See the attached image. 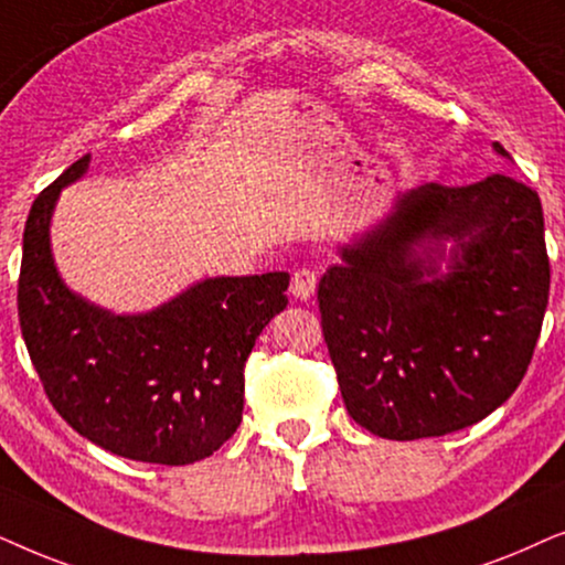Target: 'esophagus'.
<instances>
[{
	"label": "esophagus",
	"mask_w": 565,
	"mask_h": 565,
	"mask_svg": "<svg viewBox=\"0 0 565 565\" xmlns=\"http://www.w3.org/2000/svg\"><path fill=\"white\" fill-rule=\"evenodd\" d=\"M315 289H318V270L302 266L291 274V295L297 299H310Z\"/></svg>",
	"instance_id": "esophagus-1"
}]
</instances>
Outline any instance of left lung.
<instances>
[{
    "label": "left lung",
    "instance_id": "1",
    "mask_svg": "<svg viewBox=\"0 0 565 565\" xmlns=\"http://www.w3.org/2000/svg\"><path fill=\"white\" fill-rule=\"evenodd\" d=\"M445 236L458 239L450 274L424 282L434 268L412 245ZM547 295L543 204L522 180L493 172L401 195L395 214L320 278V326L345 411L397 441L478 424L527 374Z\"/></svg>",
    "mask_w": 565,
    "mask_h": 565
}]
</instances>
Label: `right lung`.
I'll return each mask as SVG.
<instances>
[{
	"label": "right lung",
	"mask_w": 565,
	"mask_h": 565,
	"mask_svg": "<svg viewBox=\"0 0 565 565\" xmlns=\"http://www.w3.org/2000/svg\"><path fill=\"white\" fill-rule=\"evenodd\" d=\"M89 154L38 193L22 232L18 315L51 405L74 431L137 462L191 465L243 420L245 361L287 307L289 274L206 278L149 315H110L56 274L49 222Z\"/></svg>",
	"instance_id": "obj_1"
}]
</instances>
